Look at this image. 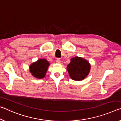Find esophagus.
Masks as SVG:
<instances>
[{
    "mask_svg": "<svg viewBox=\"0 0 121 121\" xmlns=\"http://www.w3.org/2000/svg\"><path fill=\"white\" fill-rule=\"evenodd\" d=\"M56 62L57 63H60V59L59 58H57Z\"/></svg>",
    "mask_w": 121,
    "mask_h": 121,
    "instance_id": "obj_1",
    "label": "esophagus"
}]
</instances>
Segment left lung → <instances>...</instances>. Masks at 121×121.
Wrapping results in <instances>:
<instances>
[{"instance_id":"8db88e82","label":"left lung","mask_w":121,"mask_h":121,"mask_svg":"<svg viewBox=\"0 0 121 121\" xmlns=\"http://www.w3.org/2000/svg\"><path fill=\"white\" fill-rule=\"evenodd\" d=\"M91 65L88 61L80 57L71 58V62L67 66V70L71 78L74 80H82L89 73Z\"/></svg>"}]
</instances>
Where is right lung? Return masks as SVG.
I'll use <instances>...</instances> for the list:
<instances>
[{
  "instance_id": "obj_1",
  "label": "right lung",
  "mask_w": 121,
  "mask_h": 121,
  "mask_svg": "<svg viewBox=\"0 0 121 121\" xmlns=\"http://www.w3.org/2000/svg\"><path fill=\"white\" fill-rule=\"evenodd\" d=\"M49 65L48 62L45 59H40L30 66V71L34 77L37 78H44Z\"/></svg>"
}]
</instances>
